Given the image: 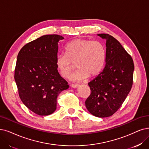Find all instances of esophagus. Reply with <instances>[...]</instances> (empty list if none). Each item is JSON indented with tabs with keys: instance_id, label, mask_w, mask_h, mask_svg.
Wrapping results in <instances>:
<instances>
[{
	"instance_id": "34e87169",
	"label": "esophagus",
	"mask_w": 149,
	"mask_h": 149,
	"mask_svg": "<svg viewBox=\"0 0 149 149\" xmlns=\"http://www.w3.org/2000/svg\"><path fill=\"white\" fill-rule=\"evenodd\" d=\"M79 84H71V87H73V88H78V87H79Z\"/></svg>"
}]
</instances>
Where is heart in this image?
<instances>
[{"instance_id":"b5f03b06","label":"heart","mask_w":149,"mask_h":149,"mask_svg":"<svg viewBox=\"0 0 149 149\" xmlns=\"http://www.w3.org/2000/svg\"><path fill=\"white\" fill-rule=\"evenodd\" d=\"M65 54H58L56 59V68L63 78H67L74 69L71 79L81 81L88 76L94 77L102 70L105 61V49L98 41L75 39L65 47Z\"/></svg>"}]
</instances>
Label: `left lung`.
<instances>
[{"instance_id": "8db88e82", "label": "left lung", "mask_w": 149, "mask_h": 149, "mask_svg": "<svg viewBox=\"0 0 149 149\" xmlns=\"http://www.w3.org/2000/svg\"><path fill=\"white\" fill-rule=\"evenodd\" d=\"M105 39L103 70L88 83L91 93L85 102L88 112L98 117L113 115L120 108L133 86L134 69L132 57L111 35L100 33Z\"/></svg>"}]
</instances>
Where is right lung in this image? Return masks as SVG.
Instances as JSON below:
<instances>
[{"instance_id": "right-lung-1", "label": "right lung", "mask_w": 149, "mask_h": 149, "mask_svg": "<svg viewBox=\"0 0 149 149\" xmlns=\"http://www.w3.org/2000/svg\"><path fill=\"white\" fill-rule=\"evenodd\" d=\"M63 38L58 35H43L24 46L17 57L15 80L19 97L39 116L52 114L57 96L69 87L56 65L58 43Z\"/></svg>"}]
</instances>
